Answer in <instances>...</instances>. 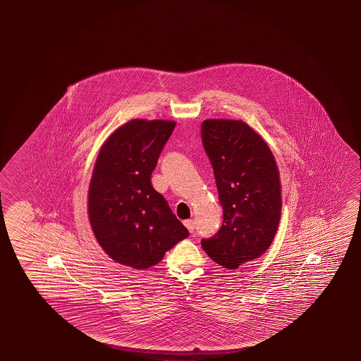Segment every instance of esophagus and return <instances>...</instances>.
<instances>
[{
    "instance_id": "1",
    "label": "esophagus",
    "mask_w": 361,
    "mask_h": 361,
    "mask_svg": "<svg viewBox=\"0 0 361 361\" xmlns=\"http://www.w3.org/2000/svg\"><path fill=\"white\" fill-rule=\"evenodd\" d=\"M183 225L188 228V231H189L190 233H194V231H195V223H194V220H185Z\"/></svg>"
}]
</instances>
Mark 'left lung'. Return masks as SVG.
I'll return each mask as SVG.
<instances>
[{
  "label": "left lung",
  "instance_id": "1",
  "mask_svg": "<svg viewBox=\"0 0 361 361\" xmlns=\"http://www.w3.org/2000/svg\"><path fill=\"white\" fill-rule=\"evenodd\" d=\"M201 140L213 166L223 225L201 247L219 266L235 269L269 248L282 199L277 164L263 138L243 121L207 119Z\"/></svg>",
  "mask_w": 361,
  "mask_h": 361
}]
</instances>
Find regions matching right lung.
<instances>
[{
    "label": "right lung",
    "instance_id": "add662e5",
    "mask_svg": "<svg viewBox=\"0 0 361 361\" xmlns=\"http://www.w3.org/2000/svg\"><path fill=\"white\" fill-rule=\"evenodd\" d=\"M176 123L132 119L113 132L95 161L89 185V221L112 259L135 269L160 262L189 237L151 173Z\"/></svg>",
    "mask_w": 361,
    "mask_h": 361
}]
</instances>
